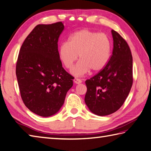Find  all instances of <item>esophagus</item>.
<instances>
[{
	"label": "esophagus",
	"mask_w": 151,
	"mask_h": 151,
	"mask_svg": "<svg viewBox=\"0 0 151 151\" xmlns=\"http://www.w3.org/2000/svg\"><path fill=\"white\" fill-rule=\"evenodd\" d=\"M74 82H75V84H81V83H82V81L81 79H79L78 78H74Z\"/></svg>",
	"instance_id": "1"
}]
</instances>
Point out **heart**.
<instances>
[{"label":"heart","mask_w":151,"mask_h":151,"mask_svg":"<svg viewBox=\"0 0 151 151\" xmlns=\"http://www.w3.org/2000/svg\"><path fill=\"white\" fill-rule=\"evenodd\" d=\"M111 52V42L108 35L89 29L76 31L69 37L67 42L58 47V57L66 69H70L74 62L80 59L70 70L73 75L80 76L90 69L98 72L106 66Z\"/></svg>","instance_id":"1"}]
</instances>
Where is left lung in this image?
<instances>
[{"mask_svg": "<svg viewBox=\"0 0 151 151\" xmlns=\"http://www.w3.org/2000/svg\"><path fill=\"white\" fill-rule=\"evenodd\" d=\"M114 49L104 68L86 80L85 102L93 113L104 116L113 114L123 104L133 83L132 56L127 42L111 30Z\"/></svg>", "mask_w": 151, "mask_h": 151, "instance_id": "left-lung-1", "label": "left lung"}]
</instances>
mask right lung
Listing matches in <instances>:
<instances>
[{
  "mask_svg": "<svg viewBox=\"0 0 151 151\" xmlns=\"http://www.w3.org/2000/svg\"><path fill=\"white\" fill-rule=\"evenodd\" d=\"M64 29L62 22L37 24L21 47L16 76L24 105L40 116L49 117L59 111L73 76L63 68L58 41Z\"/></svg>",
  "mask_w": 151,
  "mask_h": 151,
  "instance_id": "right-lung-1",
  "label": "right lung"
}]
</instances>
